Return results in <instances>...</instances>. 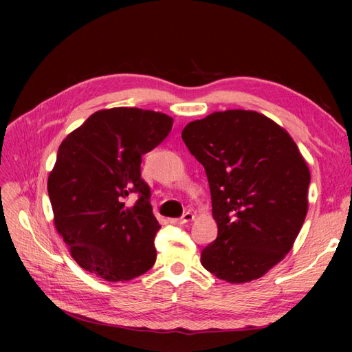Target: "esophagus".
I'll return each mask as SVG.
<instances>
[{
	"instance_id": "obj_1",
	"label": "esophagus",
	"mask_w": 352,
	"mask_h": 352,
	"mask_svg": "<svg viewBox=\"0 0 352 352\" xmlns=\"http://www.w3.org/2000/svg\"><path fill=\"white\" fill-rule=\"evenodd\" d=\"M194 220V214L190 211H186L185 214L180 217V219H170L168 221L172 223V225H186V223L192 221Z\"/></svg>"
}]
</instances>
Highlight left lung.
Wrapping results in <instances>:
<instances>
[{"label":"left lung","mask_w":352,"mask_h":352,"mask_svg":"<svg viewBox=\"0 0 352 352\" xmlns=\"http://www.w3.org/2000/svg\"><path fill=\"white\" fill-rule=\"evenodd\" d=\"M182 140L208 179L217 238L201 252L216 278L245 283L294 247L308 211L310 168L282 126L252 110L214 111Z\"/></svg>","instance_id":"1"}]
</instances>
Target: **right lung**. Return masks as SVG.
I'll list each match as a JSON object with an SVG mask.
<instances>
[{"label": "right lung", "instance_id": "right-lung-1", "mask_svg": "<svg viewBox=\"0 0 352 352\" xmlns=\"http://www.w3.org/2000/svg\"><path fill=\"white\" fill-rule=\"evenodd\" d=\"M173 119L136 107L104 109L61 142L48 176L54 226L83 270L107 282L132 280L150 270L160 229L141 179L142 155L162 144ZM132 192V208L122 201Z\"/></svg>", "mask_w": 352, "mask_h": 352}]
</instances>
